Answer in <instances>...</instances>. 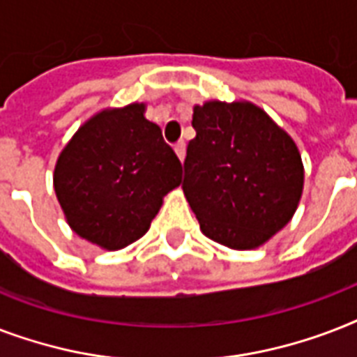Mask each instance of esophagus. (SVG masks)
Masks as SVG:
<instances>
[{
	"mask_svg": "<svg viewBox=\"0 0 357 357\" xmlns=\"http://www.w3.org/2000/svg\"><path fill=\"white\" fill-rule=\"evenodd\" d=\"M174 150H176V155L179 157V161L183 162L185 161V151H187V148H185V142H178Z\"/></svg>",
	"mask_w": 357,
	"mask_h": 357,
	"instance_id": "34e87169",
	"label": "esophagus"
}]
</instances>
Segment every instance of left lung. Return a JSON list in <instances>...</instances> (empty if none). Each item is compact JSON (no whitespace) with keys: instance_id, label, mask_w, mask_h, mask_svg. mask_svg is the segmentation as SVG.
<instances>
[{"instance_id":"left-lung-1","label":"left lung","mask_w":357,"mask_h":357,"mask_svg":"<svg viewBox=\"0 0 357 357\" xmlns=\"http://www.w3.org/2000/svg\"><path fill=\"white\" fill-rule=\"evenodd\" d=\"M183 192L202 234L254 250L293 218L304 190L298 146L261 107L211 100L192 107Z\"/></svg>"}]
</instances>
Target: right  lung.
I'll return each instance as SVG.
<instances>
[{
  "mask_svg": "<svg viewBox=\"0 0 357 357\" xmlns=\"http://www.w3.org/2000/svg\"><path fill=\"white\" fill-rule=\"evenodd\" d=\"M146 103L103 109L59 153L53 187L75 234L103 250H122L150 229L183 167Z\"/></svg>",
  "mask_w": 357,
  "mask_h": 357,
  "instance_id": "right-lung-1",
  "label": "right lung"
}]
</instances>
